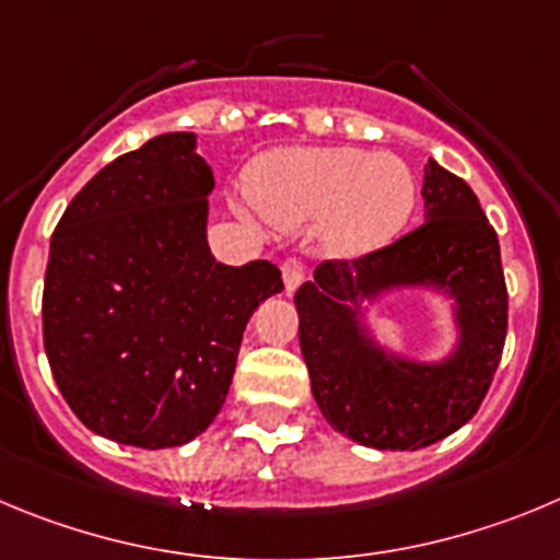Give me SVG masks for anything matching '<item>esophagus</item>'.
I'll list each match as a JSON object with an SVG mask.
<instances>
[{"mask_svg": "<svg viewBox=\"0 0 560 560\" xmlns=\"http://www.w3.org/2000/svg\"><path fill=\"white\" fill-rule=\"evenodd\" d=\"M304 276H306L304 262H301L298 256H287L284 265H281V279H284L287 292H295L298 284L304 281Z\"/></svg>", "mask_w": 560, "mask_h": 560, "instance_id": "obj_1", "label": "esophagus"}]
</instances>
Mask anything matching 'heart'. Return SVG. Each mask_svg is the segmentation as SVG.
Returning <instances> with one entry per match:
<instances>
[{"label":"heart","mask_w":560,"mask_h":560,"mask_svg":"<svg viewBox=\"0 0 560 560\" xmlns=\"http://www.w3.org/2000/svg\"><path fill=\"white\" fill-rule=\"evenodd\" d=\"M250 198L279 229L323 223L328 254L359 256L398 237L417 203V179L395 154L281 149L250 171Z\"/></svg>","instance_id":"1"}]
</instances>
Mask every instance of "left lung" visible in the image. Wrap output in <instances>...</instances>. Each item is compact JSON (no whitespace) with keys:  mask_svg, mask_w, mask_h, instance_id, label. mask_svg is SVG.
Here are the masks:
<instances>
[{"mask_svg":"<svg viewBox=\"0 0 560 560\" xmlns=\"http://www.w3.org/2000/svg\"><path fill=\"white\" fill-rule=\"evenodd\" d=\"M422 198V226L359 259L320 262L295 292L298 339L323 417L378 451H420L472 420L509 328L498 232L472 187L428 160ZM395 285H433L457 301L459 345L445 363L400 360L369 339L358 304Z\"/></svg>","mask_w":560,"mask_h":560,"instance_id":"8db88e82","label":"left lung"}]
</instances>
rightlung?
Here are the masks:
<instances>
[{"label": "right lung", "mask_w": 560, "mask_h": 560, "mask_svg": "<svg viewBox=\"0 0 560 560\" xmlns=\"http://www.w3.org/2000/svg\"><path fill=\"white\" fill-rule=\"evenodd\" d=\"M212 187L196 135H160L104 165L51 234L44 348L66 404L98 436L160 451L207 431L248 317L284 290L265 259L215 262Z\"/></svg>", "instance_id": "right-lung-1"}]
</instances>
